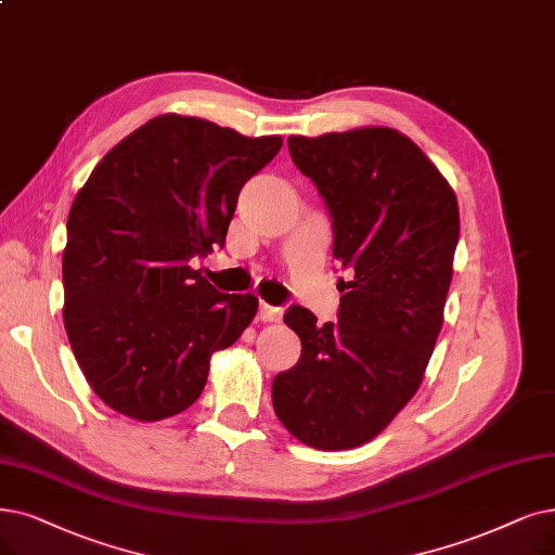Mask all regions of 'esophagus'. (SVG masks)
Returning <instances> with one entry per match:
<instances>
[{
    "label": "esophagus",
    "instance_id": "obj_1",
    "mask_svg": "<svg viewBox=\"0 0 555 555\" xmlns=\"http://www.w3.org/2000/svg\"><path fill=\"white\" fill-rule=\"evenodd\" d=\"M257 319L263 321V323H278V321L282 319V309H280V307H273V305H269V302H259Z\"/></svg>",
    "mask_w": 555,
    "mask_h": 555
}]
</instances>
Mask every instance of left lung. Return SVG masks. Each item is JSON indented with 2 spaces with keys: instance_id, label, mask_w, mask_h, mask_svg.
Returning <instances> with one entry per match:
<instances>
[{
  "instance_id": "left-lung-1",
  "label": "left lung",
  "mask_w": 555,
  "mask_h": 555,
  "mask_svg": "<svg viewBox=\"0 0 555 555\" xmlns=\"http://www.w3.org/2000/svg\"><path fill=\"white\" fill-rule=\"evenodd\" d=\"M286 143L330 209L332 255L354 275L337 284L346 289L337 323L317 325L309 309H286L302 354L275 375L273 408L302 444L346 451L378 437L424 380L453 278L457 197L391 127Z\"/></svg>"
}]
</instances>
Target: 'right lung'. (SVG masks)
Masks as SVG:
<instances>
[{
    "mask_svg": "<svg viewBox=\"0 0 555 555\" xmlns=\"http://www.w3.org/2000/svg\"><path fill=\"white\" fill-rule=\"evenodd\" d=\"M280 147V137L164 114L111 147L79 189L63 323L111 410L137 421L184 412L207 385L211 354L253 323V294H220L189 263L223 246L238 191Z\"/></svg>",
    "mask_w": 555,
    "mask_h": 555,
    "instance_id": "add662e5",
    "label": "right lung"
}]
</instances>
